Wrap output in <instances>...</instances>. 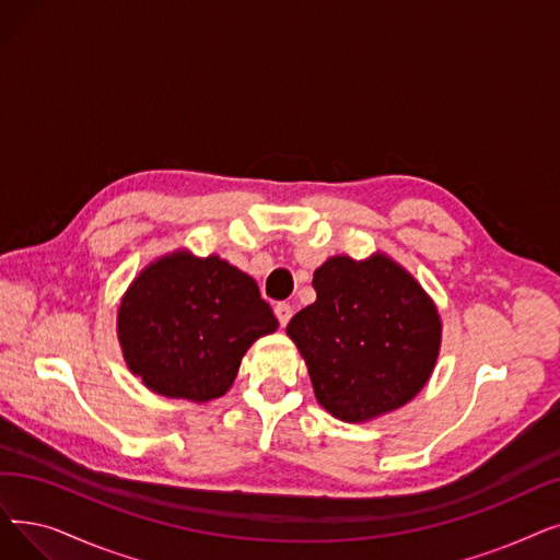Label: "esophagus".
<instances>
[{
	"mask_svg": "<svg viewBox=\"0 0 560 560\" xmlns=\"http://www.w3.org/2000/svg\"><path fill=\"white\" fill-rule=\"evenodd\" d=\"M275 315H277L279 325H281V327H285V325H288V320L293 318V306L285 304V302H279V304L275 306Z\"/></svg>",
	"mask_w": 560,
	"mask_h": 560,
	"instance_id": "1",
	"label": "esophagus"
}]
</instances>
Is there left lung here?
I'll list each match as a JSON object with an SVG mask.
<instances>
[{"label": "left lung", "mask_w": 560, "mask_h": 560, "mask_svg": "<svg viewBox=\"0 0 560 560\" xmlns=\"http://www.w3.org/2000/svg\"><path fill=\"white\" fill-rule=\"evenodd\" d=\"M315 302L285 331L318 402L343 421L398 409L428 382L442 323L421 285L386 256L329 258L313 272Z\"/></svg>", "instance_id": "left-lung-1"}]
</instances>
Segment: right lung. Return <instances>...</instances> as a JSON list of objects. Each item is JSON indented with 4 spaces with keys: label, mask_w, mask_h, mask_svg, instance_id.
I'll list each match as a JSON object with an SVG mask.
<instances>
[{
    "label": "right lung",
    "mask_w": 560,
    "mask_h": 560,
    "mask_svg": "<svg viewBox=\"0 0 560 560\" xmlns=\"http://www.w3.org/2000/svg\"><path fill=\"white\" fill-rule=\"evenodd\" d=\"M277 327L256 281L217 256L149 265L118 308L130 371L155 394L197 402L224 396L249 346Z\"/></svg>",
    "instance_id": "add662e5"
}]
</instances>
